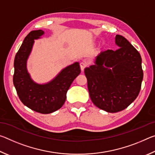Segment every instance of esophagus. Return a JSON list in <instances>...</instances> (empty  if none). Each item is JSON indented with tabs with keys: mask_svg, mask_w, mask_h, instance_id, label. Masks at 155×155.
I'll return each mask as SVG.
<instances>
[{
	"mask_svg": "<svg viewBox=\"0 0 155 155\" xmlns=\"http://www.w3.org/2000/svg\"><path fill=\"white\" fill-rule=\"evenodd\" d=\"M87 64H86L85 62H81V64H80V68H81V70H82V71H83L84 70V69H85V68L87 67Z\"/></svg>",
	"mask_w": 155,
	"mask_h": 155,
	"instance_id": "esophagus-1",
	"label": "esophagus"
}]
</instances>
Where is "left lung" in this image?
Returning <instances> with one entry per match:
<instances>
[{"label": "left lung", "mask_w": 155, "mask_h": 155, "mask_svg": "<svg viewBox=\"0 0 155 155\" xmlns=\"http://www.w3.org/2000/svg\"><path fill=\"white\" fill-rule=\"evenodd\" d=\"M115 43L119 48L101 52L95 65L84 71L91 101L109 113L122 111L135 101L143 76L140 52L122 35L115 36Z\"/></svg>", "instance_id": "1"}]
</instances>
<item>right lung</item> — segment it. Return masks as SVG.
Here are the masks:
<instances>
[{
  "label": "right lung",
  "instance_id": "obj_1",
  "mask_svg": "<svg viewBox=\"0 0 155 155\" xmlns=\"http://www.w3.org/2000/svg\"><path fill=\"white\" fill-rule=\"evenodd\" d=\"M44 34L42 30L32 31L26 36L14 59V85L21 102L28 108L42 114L59 109L66 99V93L81 69L78 63L69 65L53 81L38 85L31 79L27 70V60L35 39Z\"/></svg>",
  "mask_w": 155,
  "mask_h": 155
}]
</instances>
